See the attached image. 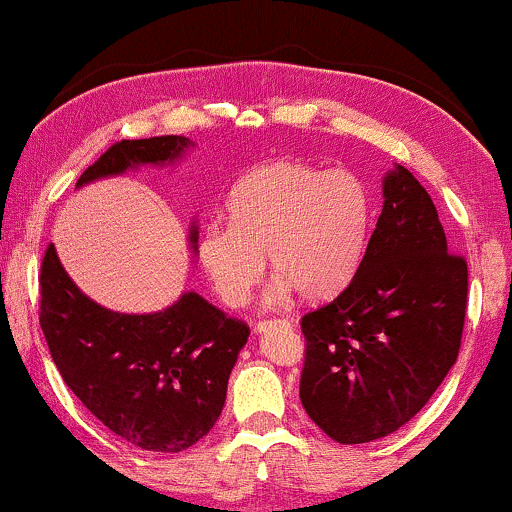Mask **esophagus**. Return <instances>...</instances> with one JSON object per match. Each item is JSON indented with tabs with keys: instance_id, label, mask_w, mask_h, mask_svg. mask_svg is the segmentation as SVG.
I'll return each instance as SVG.
<instances>
[{
	"instance_id": "obj_1",
	"label": "esophagus",
	"mask_w": 512,
	"mask_h": 512,
	"mask_svg": "<svg viewBox=\"0 0 512 512\" xmlns=\"http://www.w3.org/2000/svg\"><path fill=\"white\" fill-rule=\"evenodd\" d=\"M281 323H288V321H260L255 326V333H267V331H271V328H276V326H281Z\"/></svg>"
}]
</instances>
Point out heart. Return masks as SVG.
<instances>
[{
    "label": "heart",
    "mask_w": 512,
    "mask_h": 512,
    "mask_svg": "<svg viewBox=\"0 0 512 512\" xmlns=\"http://www.w3.org/2000/svg\"><path fill=\"white\" fill-rule=\"evenodd\" d=\"M371 193L349 170L276 160L243 174L226 198L229 229L210 226L198 262L226 307H243L269 255L278 283L271 300L297 290L326 300L347 286L371 231Z\"/></svg>",
    "instance_id": "b5f03b06"
}]
</instances>
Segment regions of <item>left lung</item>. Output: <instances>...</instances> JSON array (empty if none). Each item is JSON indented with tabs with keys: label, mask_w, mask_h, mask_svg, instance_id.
Returning <instances> with one entry per match:
<instances>
[{
	"label": "left lung",
	"mask_w": 512,
	"mask_h": 512,
	"mask_svg": "<svg viewBox=\"0 0 512 512\" xmlns=\"http://www.w3.org/2000/svg\"><path fill=\"white\" fill-rule=\"evenodd\" d=\"M383 198L349 286L302 316V406L340 444L409 423L461 349L468 264L446 250L435 203L406 167L387 172Z\"/></svg>",
	"instance_id": "8db88e82"
}]
</instances>
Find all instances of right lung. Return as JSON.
<instances>
[{
	"instance_id": "right-lung-1",
	"label": "right lung",
	"mask_w": 512,
	"mask_h": 512,
	"mask_svg": "<svg viewBox=\"0 0 512 512\" xmlns=\"http://www.w3.org/2000/svg\"><path fill=\"white\" fill-rule=\"evenodd\" d=\"M191 146L186 137L118 141L82 172L77 189L139 165H170ZM189 241L196 252V224ZM40 297V326L63 383L108 430L160 454L189 449L212 430L250 335L243 321L198 293L163 312H113L75 286L54 243L44 252Z\"/></svg>"
}]
</instances>
